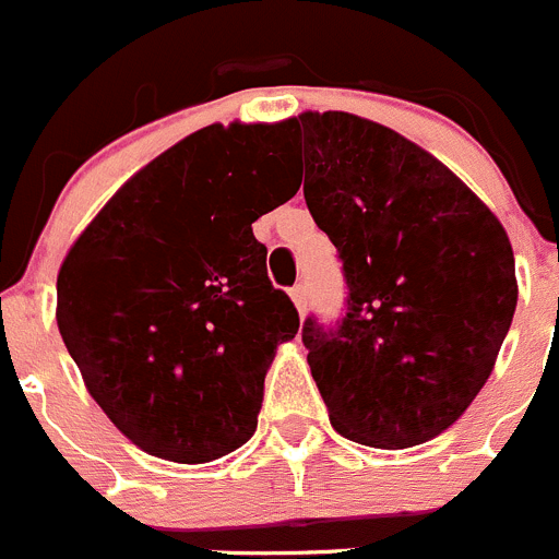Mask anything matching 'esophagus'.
<instances>
[{"label":"esophagus","instance_id":"esophagus-1","mask_svg":"<svg viewBox=\"0 0 559 559\" xmlns=\"http://www.w3.org/2000/svg\"><path fill=\"white\" fill-rule=\"evenodd\" d=\"M290 299H294V305L299 308V313L308 310V290H305L302 283H296L294 288H290Z\"/></svg>","mask_w":559,"mask_h":559}]
</instances>
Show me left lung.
<instances>
[{
  "instance_id": "left-lung-1",
  "label": "left lung",
  "mask_w": 559,
  "mask_h": 559,
  "mask_svg": "<svg viewBox=\"0 0 559 559\" xmlns=\"http://www.w3.org/2000/svg\"><path fill=\"white\" fill-rule=\"evenodd\" d=\"M305 204L338 251L347 299L302 344L330 423L360 445L412 448L481 392L518 305L510 237L431 153L355 114L294 120Z\"/></svg>"
}]
</instances>
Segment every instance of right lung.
I'll use <instances>...</instances> for the list:
<instances>
[{
  "label": "right lung",
  "instance_id": "1",
  "mask_svg": "<svg viewBox=\"0 0 559 559\" xmlns=\"http://www.w3.org/2000/svg\"><path fill=\"white\" fill-rule=\"evenodd\" d=\"M294 122L210 126L142 167L69 249L58 330L88 394L151 456L249 442L299 313L251 231L294 199Z\"/></svg>",
  "mask_w": 559,
  "mask_h": 559
}]
</instances>
